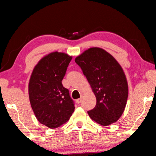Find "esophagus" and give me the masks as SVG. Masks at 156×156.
I'll return each mask as SVG.
<instances>
[{"mask_svg": "<svg viewBox=\"0 0 156 156\" xmlns=\"http://www.w3.org/2000/svg\"><path fill=\"white\" fill-rule=\"evenodd\" d=\"M81 102H82V98H79L76 100V103H77V104H80Z\"/></svg>", "mask_w": 156, "mask_h": 156, "instance_id": "obj_1", "label": "esophagus"}]
</instances>
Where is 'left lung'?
<instances>
[{
  "label": "left lung",
  "mask_w": 156,
  "mask_h": 156,
  "mask_svg": "<svg viewBox=\"0 0 156 156\" xmlns=\"http://www.w3.org/2000/svg\"><path fill=\"white\" fill-rule=\"evenodd\" d=\"M96 97V105L87 111L95 122L108 126L124 112L128 98V84L124 71L105 50L91 48L75 58Z\"/></svg>",
  "instance_id": "1"
}]
</instances>
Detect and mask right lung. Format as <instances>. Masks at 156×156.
<instances>
[{
	"instance_id": "obj_1",
	"label": "right lung",
	"mask_w": 156,
	"mask_h": 156,
	"mask_svg": "<svg viewBox=\"0 0 156 156\" xmlns=\"http://www.w3.org/2000/svg\"><path fill=\"white\" fill-rule=\"evenodd\" d=\"M72 57L53 52L45 55L33 69L29 82V97L36 118L51 129L69 121L74 103L62 84Z\"/></svg>"
}]
</instances>
